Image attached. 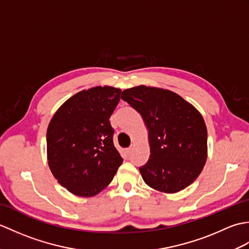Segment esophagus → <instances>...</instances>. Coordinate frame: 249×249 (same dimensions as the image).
<instances>
[{
    "instance_id": "1",
    "label": "esophagus",
    "mask_w": 249,
    "mask_h": 249,
    "mask_svg": "<svg viewBox=\"0 0 249 249\" xmlns=\"http://www.w3.org/2000/svg\"><path fill=\"white\" fill-rule=\"evenodd\" d=\"M131 152H133V146H130V147H128V149H127V153H128V154H130Z\"/></svg>"
}]
</instances>
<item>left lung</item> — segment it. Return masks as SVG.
<instances>
[{"mask_svg":"<svg viewBox=\"0 0 249 249\" xmlns=\"http://www.w3.org/2000/svg\"><path fill=\"white\" fill-rule=\"evenodd\" d=\"M122 99L139 112L149 129L151 155L139 168L150 187L173 194L199 177L208 154V131L202 115L178 94L140 86Z\"/></svg>","mask_w":249,"mask_h":249,"instance_id":"left-lung-1","label":"left lung"}]
</instances>
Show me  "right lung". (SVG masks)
<instances>
[{
    "mask_svg": "<svg viewBox=\"0 0 249 249\" xmlns=\"http://www.w3.org/2000/svg\"><path fill=\"white\" fill-rule=\"evenodd\" d=\"M121 89L96 87L73 95L56 111L47 130L51 172L63 187L91 197L108 186L123 162L113 144L110 115Z\"/></svg>",
    "mask_w": 249,
    "mask_h": 249,
    "instance_id": "1",
    "label": "right lung"
}]
</instances>
